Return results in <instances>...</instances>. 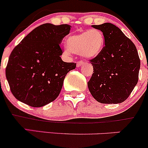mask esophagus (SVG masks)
<instances>
[{"mask_svg": "<svg viewBox=\"0 0 148 148\" xmlns=\"http://www.w3.org/2000/svg\"><path fill=\"white\" fill-rule=\"evenodd\" d=\"M84 62H82V61H79V62H77V67H80V66H81L82 65H83V64H84Z\"/></svg>", "mask_w": 148, "mask_h": 148, "instance_id": "34e87169", "label": "esophagus"}]
</instances>
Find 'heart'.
I'll list each match as a JSON object with an SVG mask.
<instances>
[{"label":"heart","mask_w":148,"mask_h":148,"mask_svg":"<svg viewBox=\"0 0 148 148\" xmlns=\"http://www.w3.org/2000/svg\"><path fill=\"white\" fill-rule=\"evenodd\" d=\"M66 45L71 51L81 53L86 58H94L99 55L104 45L103 33L99 29H92L70 36Z\"/></svg>","instance_id":"b5f03b06"}]
</instances>
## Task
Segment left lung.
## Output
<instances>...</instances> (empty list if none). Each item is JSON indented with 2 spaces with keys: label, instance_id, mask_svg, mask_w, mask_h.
Masks as SVG:
<instances>
[{
  "label": "left lung",
  "instance_id": "left-lung-1",
  "mask_svg": "<svg viewBox=\"0 0 148 148\" xmlns=\"http://www.w3.org/2000/svg\"><path fill=\"white\" fill-rule=\"evenodd\" d=\"M104 37L99 55L91 59L93 74L87 82L91 95L103 104L126 100L138 82L140 60L136 46L115 25H93Z\"/></svg>",
  "mask_w": 148,
  "mask_h": 148
}]
</instances>
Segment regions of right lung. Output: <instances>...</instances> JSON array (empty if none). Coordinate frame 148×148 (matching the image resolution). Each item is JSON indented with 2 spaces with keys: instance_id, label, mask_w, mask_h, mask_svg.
Here are the masks:
<instances>
[{
  "instance_id": "add662e5",
  "label": "right lung",
  "mask_w": 148,
  "mask_h": 148,
  "mask_svg": "<svg viewBox=\"0 0 148 148\" xmlns=\"http://www.w3.org/2000/svg\"><path fill=\"white\" fill-rule=\"evenodd\" d=\"M71 26L44 23L36 28L13 49L5 76L13 96L31 107L53 102L62 90L67 73L76 63L62 61L59 44Z\"/></svg>"
}]
</instances>
